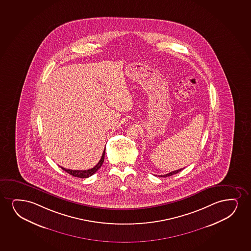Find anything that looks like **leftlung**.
<instances>
[{
    "label": "left lung",
    "instance_id": "8db88e82",
    "mask_svg": "<svg viewBox=\"0 0 251 251\" xmlns=\"http://www.w3.org/2000/svg\"><path fill=\"white\" fill-rule=\"evenodd\" d=\"M184 168H181L179 169V170H176V171H174V172H170V173H168V174H165V175H160V176H159V177H167V176H172V175L176 174V173H178V172H181V171H182Z\"/></svg>",
    "mask_w": 251,
    "mask_h": 251
}]
</instances>
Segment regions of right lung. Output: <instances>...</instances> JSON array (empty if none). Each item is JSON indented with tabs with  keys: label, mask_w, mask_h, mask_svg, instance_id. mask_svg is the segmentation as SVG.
I'll use <instances>...</instances> for the list:
<instances>
[{
	"label": "right lung",
	"mask_w": 251,
	"mask_h": 251,
	"mask_svg": "<svg viewBox=\"0 0 251 251\" xmlns=\"http://www.w3.org/2000/svg\"><path fill=\"white\" fill-rule=\"evenodd\" d=\"M104 155L105 150H103V152H102V154H101V159L99 160V163H98V164H97L93 168L89 169V170H85V171H78V170H75V171H73V170L65 169L64 168V167H61V166L60 167L64 170V172H66L67 173H69V174L71 175V176H75V177H89V176H91L92 175L95 174L96 172H98L99 168L101 167V165H102V163L104 161Z\"/></svg>",
	"instance_id": "add662e5"
}]
</instances>
